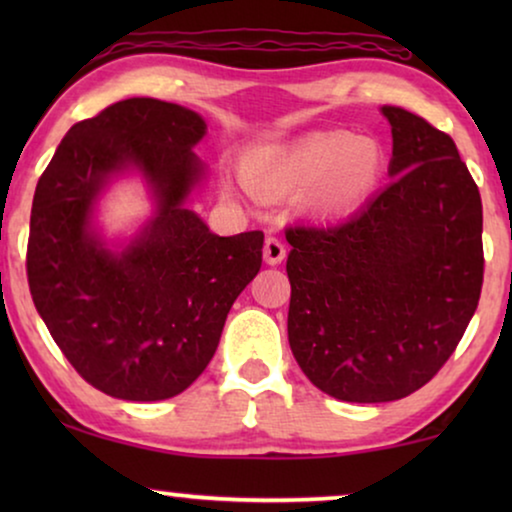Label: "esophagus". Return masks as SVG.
Listing matches in <instances>:
<instances>
[{
  "mask_svg": "<svg viewBox=\"0 0 512 512\" xmlns=\"http://www.w3.org/2000/svg\"><path fill=\"white\" fill-rule=\"evenodd\" d=\"M284 256H286V244L279 240V237H268V240H265V247H263V258H265V263L268 265H279L284 261Z\"/></svg>",
  "mask_w": 512,
  "mask_h": 512,
  "instance_id": "1",
  "label": "esophagus"
}]
</instances>
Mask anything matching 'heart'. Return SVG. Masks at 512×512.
I'll return each instance as SVG.
<instances>
[{"label":"heart","instance_id":"b5f03b06","mask_svg":"<svg viewBox=\"0 0 512 512\" xmlns=\"http://www.w3.org/2000/svg\"><path fill=\"white\" fill-rule=\"evenodd\" d=\"M382 144L352 132H314L289 149L261 151L249 158L244 179L263 195L307 188V205L321 214H347L377 191L384 177Z\"/></svg>","mask_w":512,"mask_h":512}]
</instances>
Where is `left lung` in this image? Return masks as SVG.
<instances>
[{"label": "left lung", "instance_id": "8db88e82", "mask_svg": "<svg viewBox=\"0 0 512 512\" xmlns=\"http://www.w3.org/2000/svg\"><path fill=\"white\" fill-rule=\"evenodd\" d=\"M382 114L391 184L352 219L286 230L291 352L347 403L398 401L433 380L485 275L480 191L454 139L403 107Z\"/></svg>", "mask_w": 512, "mask_h": 512}]
</instances>
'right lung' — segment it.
Returning a JSON list of instances; mask_svg holds the SVG:
<instances>
[{"label": "right lung", "instance_id": "right-lung-1", "mask_svg": "<svg viewBox=\"0 0 512 512\" xmlns=\"http://www.w3.org/2000/svg\"><path fill=\"white\" fill-rule=\"evenodd\" d=\"M205 121L130 97L74 123L34 191L27 282L34 307L76 373L123 401H163L198 380L226 317L263 261V233H209L184 207L202 165ZM135 164L159 216L121 257L89 233L109 173Z\"/></svg>", "mask_w": 512, "mask_h": 512}]
</instances>
